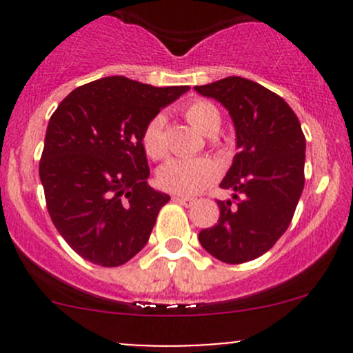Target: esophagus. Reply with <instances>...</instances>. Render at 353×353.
Listing matches in <instances>:
<instances>
[{
  "label": "esophagus",
  "mask_w": 353,
  "mask_h": 353,
  "mask_svg": "<svg viewBox=\"0 0 353 353\" xmlns=\"http://www.w3.org/2000/svg\"><path fill=\"white\" fill-rule=\"evenodd\" d=\"M174 201L181 203V205H184V206H190V205H193V203H194V198L181 196V194H176V196H174Z\"/></svg>",
  "instance_id": "esophagus-1"
}]
</instances>
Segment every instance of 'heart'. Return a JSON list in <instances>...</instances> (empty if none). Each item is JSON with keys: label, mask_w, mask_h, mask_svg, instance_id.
Returning <instances> with one entry per match:
<instances>
[{"label": "heart", "mask_w": 353, "mask_h": 353, "mask_svg": "<svg viewBox=\"0 0 353 353\" xmlns=\"http://www.w3.org/2000/svg\"><path fill=\"white\" fill-rule=\"evenodd\" d=\"M186 119L193 124L199 133L213 137L220 130V112L213 104L206 101H194L184 110ZM162 114H155L145 126L141 143L145 152L152 159L160 160L167 154L165 138H163ZM216 163L213 160L201 159H172L163 163L157 172V181L163 190L177 194H196L205 190L216 177Z\"/></svg>", "instance_id": "obj_1"}]
</instances>
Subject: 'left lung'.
Wrapping results in <instances>:
<instances>
[{
    "label": "left lung",
    "instance_id": "left-lung-1",
    "mask_svg": "<svg viewBox=\"0 0 353 353\" xmlns=\"http://www.w3.org/2000/svg\"><path fill=\"white\" fill-rule=\"evenodd\" d=\"M229 110L237 154L220 188V219L198 239L213 258L230 265L265 254L283 236L304 190L305 138L290 105L256 81L222 78L194 87Z\"/></svg>",
    "mask_w": 353,
    "mask_h": 353
}]
</instances>
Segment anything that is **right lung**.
<instances>
[{"mask_svg":"<svg viewBox=\"0 0 353 353\" xmlns=\"http://www.w3.org/2000/svg\"><path fill=\"white\" fill-rule=\"evenodd\" d=\"M188 90L108 77L74 88L49 119L39 165L46 203L63 239L87 261L124 265L148 243L170 196L148 186L141 134Z\"/></svg>","mask_w":353,"mask_h":353,"instance_id":"right-lung-1","label":"right lung"}]
</instances>
